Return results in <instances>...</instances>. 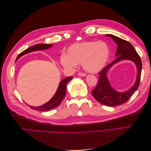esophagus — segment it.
<instances>
[{"label":"esophagus","mask_w":151,"mask_h":151,"mask_svg":"<svg viewBox=\"0 0 151 151\" xmlns=\"http://www.w3.org/2000/svg\"><path fill=\"white\" fill-rule=\"evenodd\" d=\"M78 75L79 76H86V73H84V72H79V74H78Z\"/></svg>","instance_id":"1"}]
</instances>
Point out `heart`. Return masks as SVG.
Returning <instances> with one entry per match:
<instances>
[{
  "instance_id": "heart-1",
  "label": "heart",
  "mask_w": 151,
  "mask_h": 151,
  "mask_svg": "<svg viewBox=\"0 0 151 151\" xmlns=\"http://www.w3.org/2000/svg\"><path fill=\"white\" fill-rule=\"evenodd\" d=\"M68 55L60 57L62 65L67 68H74L83 63L87 72L95 73L102 70L106 64L109 49L104 42L87 41L73 44L68 48Z\"/></svg>"
}]
</instances>
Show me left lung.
Listing matches in <instances>:
<instances>
[{"mask_svg":"<svg viewBox=\"0 0 151 151\" xmlns=\"http://www.w3.org/2000/svg\"><path fill=\"white\" fill-rule=\"evenodd\" d=\"M106 36L111 37L117 44V50L115 55L117 57L113 62L105 67L98 73L99 76L98 83L96 88L92 91V94L95 99L102 104L108 106H116L126 103L138 89L142 71V62L139 54L129 42L112 35L109 34ZM122 60H130L134 61L138 67V76L135 84L130 90L125 92L119 93L111 88L106 74L109 68Z\"/></svg>","mask_w":151,"mask_h":151,"instance_id":"left-lung-1","label":"left lung"}]
</instances>
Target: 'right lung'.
Returning a JSON list of instances; mask_svg holds the SVG:
<instances>
[{
	"label": "right lung",
	"mask_w": 151,
	"mask_h": 151,
	"mask_svg": "<svg viewBox=\"0 0 151 151\" xmlns=\"http://www.w3.org/2000/svg\"><path fill=\"white\" fill-rule=\"evenodd\" d=\"M52 46V44H38V45H34L33 47H31L28 48H27L26 50H24L23 52H22L21 53L18 55V56L16 58V60L21 56L24 55L26 53L36 51V50L47 49L50 47H51ZM72 79V77L71 76V77H68L67 78L62 80L58 86V88L56 93L55 94L53 97L50 99L48 103H45V104L42 105V106H36V107L29 106V107L31 109H35V110H38L40 111H48L50 110V109H52L59 106V105L60 104L63 98H64L65 96L67 84L68 83V82L70 81Z\"/></svg>",
	"instance_id": "right-lung-1"
}]
</instances>
